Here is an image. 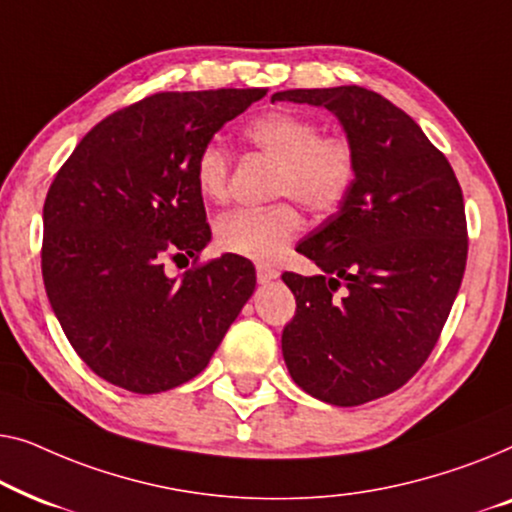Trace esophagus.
Here are the masks:
<instances>
[{
    "label": "esophagus",
    "mask_w": 512,
    "mask_h": 512,
    "mask_svg": "<svg viewBox=\"0 0 512 512\" xmlns=\"http://www.w3.org/2000/svg\"><path fill=\"white\" fill-rule=\"evenodd\" d=\"M280 276L278 269H273L269 264H257V280L259 283H271V280H276Z\"/></svg>",
    "instance_id": "obj_1"
}]
</instances>
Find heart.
I'll list each match as a JSON object with an SVG mask.
<instances>
[{
	"label": "heart",
	"mask_w": 512,
	"mask_h": 512,
	"mask_svg": "<svg viewBox=\"0 0 512 512\" xmlns=\"http://www.w3.org/2000/svg\"><path fill=\"white\" fill-rule=\"evenodd\" d=\"M246 139L278 162L276 194L292 197L313 213H331L348 199L357 181L355 146L341 134H320L306 115L273 111L246 127ZM194 181L206 199L227 194L229 155L220 143H206L194 162ZM301 229V213L292 201L266 208H236L215 227L218 246L239 257L271 262L285 253Z\"/></svg>",
	"instance_id": "1"
}]
</instances>
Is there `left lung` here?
<instances>
[{
  "label": "left lung",
  "mask_w": 512,
  "mask_h": 512,
  "mask_svg": "<svg viewBox=\"0 0 512 512\" xmlns=\"http://www.w3.org/2000/svg\"><path fill=\"white\" fill-rule=\"evenodd\" d=\"M271 102L322 106L355 146V187L297 246L320 273H283L297 299L283 357L311 397L359 406L406 385L441 336L469 253L462 187L420 125L378 92L285 90Z\"/></svg>",
  "instance_id": "obj_1"
}]
</instances>
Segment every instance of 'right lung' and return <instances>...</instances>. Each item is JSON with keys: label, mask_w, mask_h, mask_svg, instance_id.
<instances>
[{"label": "right lung", "mask_w": 512, "mask_h": 512, "mask_svg": "<svg viewBox=\"0 0 512 512\" xmlns=\"http://www.w3.org/2000/svg\"><path fill=\"white\" fill-rule=\"evenodd\" d=\"M264 88L160 92L90 129L43 204V285L71 348L134 394L167 392L206 369L255 292V266L222 255L171 278L211 227L194 162Z\"/></svg>", "instance_id": "add662e5"}]
</instances>
